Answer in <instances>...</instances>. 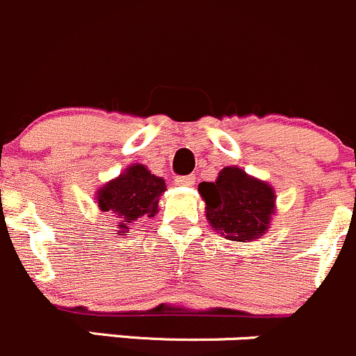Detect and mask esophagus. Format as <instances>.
<instances>
[{"label":"esophagus","mask_w":356,"mask_h":356,"mask_svg":"<svg viewBox=\"0 0 356 356\" xmlns=\"http://www.w3.org/2000/svg\"><path fill=\"white\" fill-rule=\"evenodd\" d=\"M175 184L177 186H193L195 184V177H193V175H181V177L175 179Z\"/></svg>","instance_id":"1"}]
</instances>
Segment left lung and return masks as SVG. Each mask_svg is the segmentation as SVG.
Wrapping results in <instances>:
<instances>
[{
	"instance_id": "8db88e82",
	"label": "left lung",
	"mask_w": 356,
	"mask_h": 356,
	"mask_svg": "<svg viewBox=\"0 0 356 356\" xmlns=\"http://www.w3.org/2000/svg\"><path fill=\"white\" fill-rule=\"evenodd\" d=\"M210 226L233 241H252L268 231L275 213V191L268 182L238 167H224L216 182H202Z\"/></svg>"
}]
</instances>
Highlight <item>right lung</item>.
<instances>
[{
  "mask_svg": "<svg viewBox=\"0 0 356 356\" xmlns=\"http://www.w3.org/2000/svg\"><path fill=\"white\" fill-rule=\"evenodd\" d=\"M165 189L163 179L151 174L144 165L134 163L99 189L97 203L102 212L115 213L118 219L116 234H125L129 224L154 217Z\"/></svg>",
  "mask_w": 356,
  "mask_h": 356,
  "instance_id": "add662e5",
  "label": "right lung"
}]
</instances>
